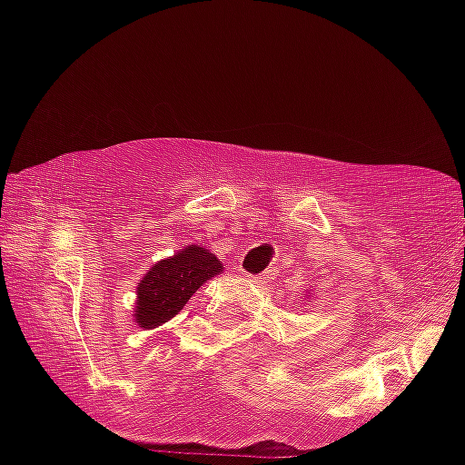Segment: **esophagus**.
<instances>
[{"instance_id": "34e87169", "label": "esophagus", "mask_w": 465, "mask_h": 465, "mask_svg": "<svg viewBox=\"0 0 465 465\" xmlns=\"http://www.w3.org/2000/svg\"><path fill=\"white\" fill-rule=\"evenodd\" d=\"M275 275H277V269H269V271H264L262 275H255L253 282H260V284H271V282L275 280Z\"/></svg>"}]
</instances>
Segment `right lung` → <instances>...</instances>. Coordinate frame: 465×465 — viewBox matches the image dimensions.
Instances as JSON below:
<instances>
[{
  "label": "right lung",
  "mask_w": 465,
  "mask_h": 465,
  "mask_svg": "<svg viewBox=\"0 0 465 465\" xmlns=\"http://www.w3.org/2000/svg\"><path fill=\"white\" fill-rule=\"evenodd\" d=\"M221 260L199 244H188L173 258L159 260L137 286L135 323L143 330L165 323L179 314L207 280L221 275Z\"/></svg>",
  "instance_id": "1"
}]
</instances>
